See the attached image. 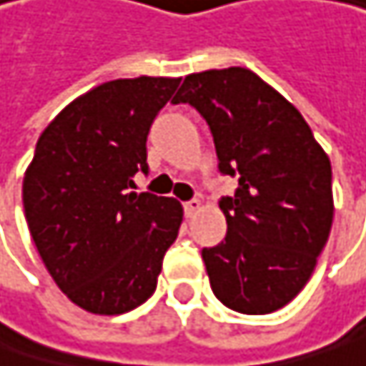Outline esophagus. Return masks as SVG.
<instances>
[{
    "instance_id": "obj_1",
    "label": "esophagus",
    "mask_w": 366,
    "mask_h": 366,
    "mask_svg": "<svg viewBox=\"0 0 366 366\" xmlns=\"http://www.w3.org/2000/svg\"><path fill=\"white\" fill-rule=\"evenodd\" d=\"M199 206H202V204H199V199H189V202H185V204H183V210H185V214H187V217H194L197 210H199Z\"/></svg>"
}]
</instances>
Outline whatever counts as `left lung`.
Masks as SVG:
<instances>
[{"instance_id": "left-lung-1", "label": "left lung", "mask_w": 366, "mask_h": 366, "mask_svg": "<svg viewBox=\"0 0 366 366\" xmlns=\"http://www.w3.org/2000/svg\"><path fill=\"white\" fill-rule=\"evenodd\" d=\"M172 104L208 122L221 174L237 177L219 206L227 235L202 249L214 296L269 315L302 292L333 221L331 162L302 114L248 68L185 76Z\"/></svg>"}]
</instances>
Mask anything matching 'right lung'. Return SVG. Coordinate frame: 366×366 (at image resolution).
Segmentation results:
<instances>
[{"label":"right lung","instance_id":"right-lung-1","mask_svg":"<svg viewBox=\"0 0 366 366\" xmlns=\"http://www.w3.org/2000/svg\"><path fill=\"white\" fill-rule=\"evenodd\" d=\"M181 79H117L95 87L41 133L22 204L45 269L93 315H122L156 290L183 208L135 194L147 174V133Z\"/></svg>","mask_w":366,"mask_h":366}]
</instances>
